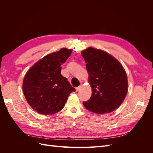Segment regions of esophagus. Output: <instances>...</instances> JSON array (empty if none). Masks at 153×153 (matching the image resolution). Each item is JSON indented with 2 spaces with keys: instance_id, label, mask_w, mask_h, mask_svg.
<instances>
[{
  "instance_id": "1",
  "label": "esophagus",
  "mask_w": 153,
  "mask_h": 153,
  "mask_svg": "<svg viewBox=\"0 0 153 153\" xmlns=\"http://www.w3.org/2000/svg\"><path fill=\"white\" fill-rule=\"evenodd\" d=\"M81 88H82V85H80V86L77 87L76 88V91H80Z\"/></svg>"
}]
</instances>
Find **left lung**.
Segmentation results:
<instances>
[{
  "label": "left lung",
  "mask_w": 153,
  "mask_h": 153,
  "mask_svg": "<svg viewBox=\"0 0 153 153\" xmlns=\"http://www.w3.org/2000/svg\"><path fill=\"white\" fill-rule=\"evenodd\" d=\"M81 53L86 62L92 91L90 99L83 104L96 114L113 112L127 94L126 71L116 59L105 51L89 47Z\"/></svg>",
  "instance_id": "8db88e82"
}]
</instances>
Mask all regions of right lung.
Listing matches in <instances>:
<instances>
[{"label":"right lung","mask_w":153,"mask_h":153,"mask_svg":"<svg viewBox=\"0 0 153 153\" xmlns=\"http://www.w3.org/2000/svg\"><path fill=\"white\" fill-rule=\"evenodd\" d=\"M72 50L61 48L46 55L32 66L23 81V92L31 107L43 115L61 110L71 92H75L61 74V64L70 56Z\"/></svg>","instance_id":"right-lung-1"}]
</instances>
